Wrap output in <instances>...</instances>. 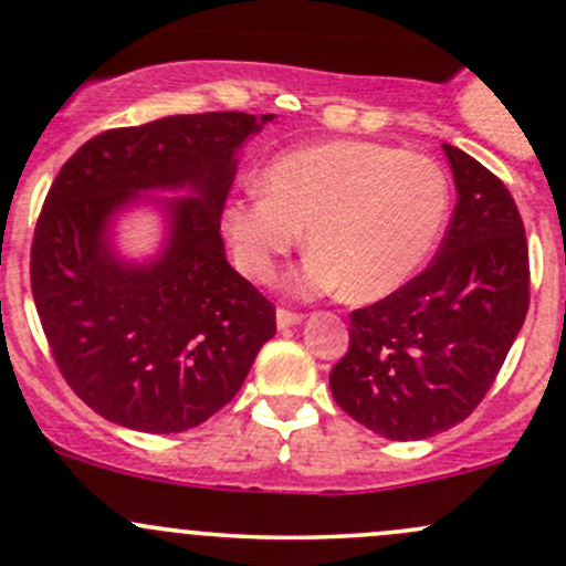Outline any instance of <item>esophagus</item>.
Returning <instances> with one entry per match:
<instances>
[{
  "label": "esophagus",
  "mask_w": 566,
  "mask_h": 566,
  "mask_svg": "<svg viewBox=\"0 0 566 566\" xmlns=\"http://www.w3.org/2000/svg\"><path fill=\"white\" fill-rule=\"evenodd\" d=\"M301 322H303V314L290 312V308H279V312H276V325L282 327V331H287V327L301 325Z\"/></svg>",
  "instance_id": "esophagus-1"
}]
</instances>
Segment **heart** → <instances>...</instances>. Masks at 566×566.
<instances>
[{"label":"heart","instance_id":"1","mask_svg":"<svg viewBox=\"0 0 566 566\" xmlns=\"http://www.w3.org/2000/svg\"><path fill=\"white\" fill-rule=\"evenodd\" d=\"M449 207V177L430 155L335 139L273 158L263 190L228 207L226 233L239 269L271 282L306 228L312 252L295 271V293L344 287L354 301H378L430 258Z\"/></svg>","mask_w":566,"mask_h":566}]
</instances>
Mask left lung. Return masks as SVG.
Wrapping results in <instances>:
<instances>
[{
    "mask_svg": "<svg viewBox=\"0 0 566 566\" xmlns=\"http://www.w3.org/2000/svg\"><path fill=\"white\" fill-rule=\"evenodd\" d=\"M457 185L434 260L374 306L352 312L331 392L363 427L424 440L475 411L530 308V247L513 196L486 166L443 145Z\"/></svg>",
    "mask_w": 566,
    "mask_h": 566,
    "instance_id": "obj_1",
    "label": "left lung"
}]
</instances>
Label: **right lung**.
Masks as SVG:
<instances>
[{
	"label": "right lung",
	"instance_id": "right-lung-1",
	"mask_svg": "<svg viewBox=\"0 0 566 566\" xmlns=\"http://www.w3.org/2000/svg\"><path fill=\"white\" fill-rule=\"evenodd\" d=\"M273 115L201 112L85 142L61 166L31 241V295L61 376L104 419L185 432L233 400L276 308L226 260L220 214L235 153ZM190 189L161 205L165 252L126 264L108 226L139 191Z\"/></svg>",
	"mask_w": 566,
	"mask_h": 566
}]
</instances>
